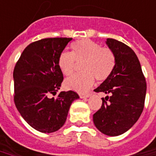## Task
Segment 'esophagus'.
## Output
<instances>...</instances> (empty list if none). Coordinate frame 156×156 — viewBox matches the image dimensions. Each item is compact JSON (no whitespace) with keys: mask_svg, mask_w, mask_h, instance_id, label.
Masks as SVG:
<instances>
[{"mask_svg":"<svg viewBox=\"0 0 156 156\" xmlns=\"http://www.w3.org/2000/svg\"><path fill=\"white\" fill-rule=\"evenodd\" d=\"M79 97H80L81 99H87V98H88V97H90V94H87V95H80Z\"/></svg>","mask_w":156,"mask_h":156,"instance_id":"1","label":"esophagus"}]
</instances>
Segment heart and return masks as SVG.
<instances>
[{
    "mask_svg": "<svg viewBox=\"0 0 156 156\" xmlns=\"http://www.w3.org/2000/svg\"><path fill=\"white\" fill-rule=\"evenodd\" d=\"M73 52L64 51L59 55L58 65L65 76H71L75 71L77 62L83 63L82 71L84 73L66 79L67 89L84 93L95 83L105 81L112 73L115 66V56L107 47L88 39L76 41L72 45Z\"/></svg>",
    "mask_w": 156,
    "mask_h": 156,
    "instance_id": "heart-1",
    "label": "heart"
}]
</instances>
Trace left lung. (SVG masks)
I'll return each instance as SVG.
<instances>
[{
    "mask_svg": "<svg viewBox=\"0 0 156 156\" xmlns=\"http://www.w3.org/2000/svg\"><path fill=\"white\" fill-rule=\"evenodd\" d=\"M105 43L115 54V66L110 77L95 89L107 96L101 98L93 122L101 133L115 136L138 120L144 108L147 83L138 58L129 46L113 38H107Z\"/></svg>",
    "mask_w": 156,
    "mask_h": 156,
    "instance_id": "1",
    "label": "left lung"
}]
</instances>
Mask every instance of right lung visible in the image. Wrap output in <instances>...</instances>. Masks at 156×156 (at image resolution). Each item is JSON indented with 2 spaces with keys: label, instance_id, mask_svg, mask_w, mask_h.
<instances>
[{
  "label": "right lung",
  "instance_id": "1",
  "mask_svg": "<svg viewBox=\"0 0 156 156\" xmlns=\"http://www.w3.org/2000/svg\"><path fill=\"white\" fill-rule=\"evenodd\" d=\"M71 40L54 37L29 44L14 69L15 106L23 119L41 133L59 130L65 124L72 102L79 98L73 91L50 97L61 87L63 73L58 59Z\"/></svg>",
  "mask_w": 156,
  "mask_h": 156
}]
</instances>
